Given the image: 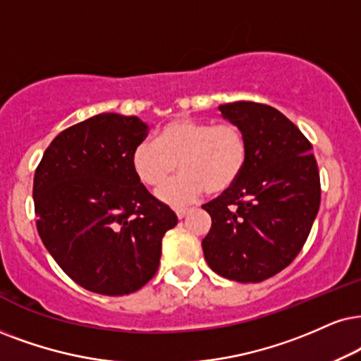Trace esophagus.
<instances>
[{"mask_svg":"<svg viewBox=\"0 0 361 361\" xmlns=\"http://www.w3.org/2000/svg\"><path fill=\"white\" fill-rule=\"evenodd\" d=\"M190 212H191L190 208H176V216L181 220V218H185Z\"/></svg>","mask_w":361,"mask_h":361,"instance_id":"34e87169","label":"esophagus"}]
</instances>
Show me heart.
<instances>
[{
	"label": "heart",
	"instance_id": "1",
	"mask_svg": "<svg viewBox=\"0 0 361 361\" xmlns=\"http://www.w3.org/2000/svg\"><path fill=\"white\" fill-rule=\"evenodd\" d=\"M248 159V140L235 123L176 118L158 131L154 141L143 140L131 153V166L143 185L158 188L178 170L181 175L158 191L170 204L195 202L207 190L225 193L240 180Z\"/></svg>",
	"mask_w": 361,
	"mask_h": 361
}]
</instances>
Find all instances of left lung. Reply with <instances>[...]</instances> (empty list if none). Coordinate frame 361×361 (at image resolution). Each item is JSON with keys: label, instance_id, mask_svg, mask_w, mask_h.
<instances>
[{"label": "left lung", "instance_id": "left-lung-1", "mask_svg": "<svg viewBox=\"0 0 361 361\" xmlns=\"http://www.w3.org/2000/svg\"><path fill=\"white\" fill-rule=\"evenodd\" d=\"M248 140L240 180L203 204L212 228L203 255L214 273L240 283L275 276L296 258L320 208L312 143L278 109L253 102L221 104Z\"/></svg>", "mask_w": 361, "mask_h": 361}]
</instances>
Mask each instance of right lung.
Masks as SVG:
<instances>
[{"label": "right lung", "mask_w": 361, "mask_h": 361, "mask_svg": "<svg viewBox=\"0 0 361 361\" xmlns=\"http://www.w3.org/2000/svg\"><path fill=\"white\" fill-rule=\"evenodd\" d=\"M147 130L138 116L99 113L61 131L35 171L39 238L61 270L93 293L121 296L147 285L163 235L178 223L131 166Z\"/></svg>", "instance_id": "add662e5"}]
</instances>
